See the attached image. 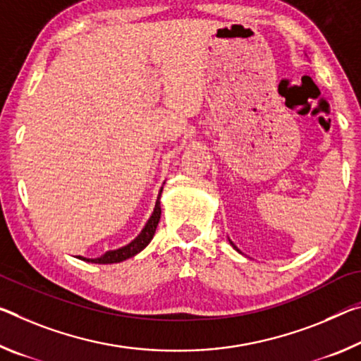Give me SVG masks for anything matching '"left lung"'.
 I'll return each mask as SVG.
<instances>
[{
    "label": "left lung",
    "instance_id": "left-lung-1",
    "mask_svg": "<svg viewBox=\"0 0 361 361\" xmlns=\"http://www.w3.org/2000/svg\"><path fill=\"white\" fill-rule=\"evenodd\" d=\"M230 244H231V245H233V247H234V249H236V250H238V252H239V249L236 247V245H234V243H233V241H230Z\"/></svg>",
    "mask_w": 361,
    "mask_h": 361
}]
</instances>
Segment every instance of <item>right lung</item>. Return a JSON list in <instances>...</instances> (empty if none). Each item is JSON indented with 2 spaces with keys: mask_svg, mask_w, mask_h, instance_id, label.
<instances>
[{
  "mask_svg": "<svg viewBox=\"0 0 361 361\" xmlns=\"http://www.w3.org/2000/svg\"><path fill=\"white\" fill-rule=\"evenodd\" d=\"M160 194H162V188H160V192L157 196V201H156V207H154L152 215L149 216V220L142 228L141 233L136 236L133 241L130 244L123 245V247L116 249V250H107L104 255L98 257V259H87V257H82L78 255L77 259L83 260V262H91V263H101V265H107V263H118V262H123L130 259V257H135L136 254H140L142 249L146 247L147 244L152 241L154 238V233L157 230V225H159V220H160Z\"/></svg>",
  "mask_w": 361,
  "mask_h": 361,
  "instance_id": "obj_1",
  "label": "right lung"
}]
</instances>
